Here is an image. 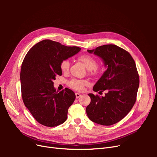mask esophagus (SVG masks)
<instances>
[{
    "instance_id": "esophagus-1",
    "label": "esophagus",
    "mask_w": 157,
    "mask_h": 157,
    "mask_svg": "<svg viewBox=\"0 0 157 157\" xmlns=\"http://www.w3.org/2000/svg\"><path fill=\"white\" fill-rule=\"evenodd\" d=\"M75 95H76V98L77 99H78V98H79L80 96H81V94H79V93H75Z\"/></svg>"
}]
</instances>
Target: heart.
I'll return each mask as SVG.
<instances>
[{
  "instance_id": "obj_1",
  "label": "heart",
  "mask_w": 157,
  "mask_h": 157,
  "mask_svg": "<svg viewBox=\"0 0 157 157\" xmlns=\"http://www.w3.org/2000/svg\"><path fill=\"white\" fill-rule=\"evenodd\" d=\"M78 59L81 61L88 70H91L92 72L96 73L98 71L97 67V61L94 57L90 55H82L80 56ZM70 67V62L67 59L63 60L60 63L61 69L63 72H67L69 71ZM88 84V82L84 80H78L73 78L69 82V85L71 88H72L78 91H81L86 85Z\"/></svg>"
}]
</instances>
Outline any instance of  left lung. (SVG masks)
I'll use <instances>...</instances> for the list:
<instances>
[{
	"label": "left lung",
	"mask_w": 157,
	"mask_h": 157,
	"mask_svg": "<svg viewBox=\"0 0 157 157\" xmlns=\"http://www.w3.org/2000/svg\"><path fill=\"white\" fill-rule=\"evenodd\" d=\"M101 58L107 70L94 85V92H107L105 96L88 94L91 98L86 111L90 121L110 126L121 121L136 100L140 78L136 63L129 52L114 44L88 50Z\"/></svg>",
	"instance_id": "obj_1"
}]
</instances>
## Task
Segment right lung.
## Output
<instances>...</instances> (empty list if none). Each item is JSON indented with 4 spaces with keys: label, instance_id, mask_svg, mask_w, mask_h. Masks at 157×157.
Returning <instances> with one entry per match:
<instances>
[{
    "label": "right lung",
    "instance_id": "obj_1",
    "mask_svg": "<svg viewBox=\"0 0 157 157\" xmlns=\"http://www.w3.org/2000/svg\"><path fill=\"white\" fill-rule=\"evenodd\" d=\"M81 48L66 46L58 42L43 40L27 52L20 73L23 101L40 124L54 127L67 118L69 107L75 99L73 91L65 88L61 92L54 87L56 76L62 75L60 63L77 54Z\"/></svg>",
    "mask_w": 157,
    "mask_h": 157
}]
</instances>
